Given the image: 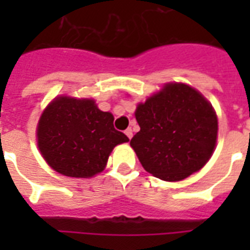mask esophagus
Returning <instances> with one entry per match:
<instances>
[{
  "instance_id": "obj_1",
  "label": "esophagus",
  "mask_w": 250,
  "mask_h": 250,
  "mask_svg": "<svg viewBox=\"0 0 250 250\" xmlns=\"http://www.w3.org/2000/svg\"><path fill=\"white\" fill-rule=\"evenodd\" d=\"M125 133L127 135V137H128V139H131V137H132V128H127L125 131Z\"/></svg>"
}]
</instances>
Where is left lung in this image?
Returning a JSON list of instances; mask_svg holds the SVG:
<instances>
[{
	"label": "left lung",
	"mask_w": 250,
	"mask_h": 250,
	"mask_svg": "<svg viewBox=\"0 0 250 250\" xmlns=\"http://www.w3.org/2000/svg\"><path fill=\"white\" fill-rule=\"evenodd\" d=\"M140 131L131 146L145 170L166 182H179L201 170L213 154L218 119L198 90L167 83L135 111Z\"/></svg>",
	"instance_id": "obj_1"
}]
</instances>
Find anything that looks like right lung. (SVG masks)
<instances>
[{"label": "right lung", "instance_id": "1", "mask_svg": "<svg viewBox=\"0 0 250 250\" xmlns=\"http://www.w3.org/2000/svg\"><path fill=\"white\" fill-rule=\"evenodd\" d=\"M113 122V114L101 111L90 98L56 97L41 114L37 145L57 172L92 178L105 168L113 149L128 141Z\"/></svg>", "mask_w": 250, "mask_h": 250}]
</instances>
